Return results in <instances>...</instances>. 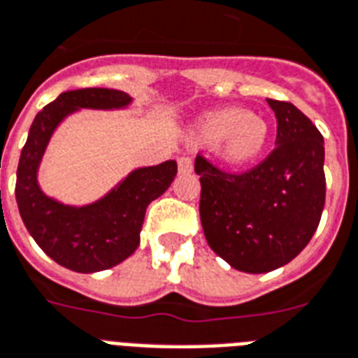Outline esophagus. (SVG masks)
I'll return each instance as SVG.
<instances>
[{"mask_svg":"<svg viewBox=\"0 0 358 358\" xmlns=\"http://www.w3.org/2000/svg\"><path fill=\"white\" fill-rule=\"evenodd\" d=\"M178 171L182 174H187L193 171V159L191 156H180L178 158Z\"/></svg>","mask_w":358,"mask_h":358,"instance_id":"1","label":"esophagus"}]
</instances>
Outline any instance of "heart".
I'll return each instance as SVG.
<instances>
[{"label":"heart","instance_id":"heart-1","mask_svg":"<svg viewBox=\"0 0 358 358\" xmlns=\"http://www.w3.org/2000/svg\"><path fill=\"white\" fill-rule=\"evenodd\" d=\"M200 143L215 145V152L229 165H246L266 149L268 123L241 108H222L206 113L196 124Z\"/></svg>","mask_w":358,"mask_h":358}]
</instances>
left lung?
<instances>
[{"mask_svg": "<svg viewBox=\"0 0 358 358\" xmlns=\"http://www.w3.org/2000/svg\"><path fill=\"white\" fill-rule=\"evenodd\" d=\"M268 104L278 119L275 149L254 169L224 173L200 154L194 159L209 248L248 274L294 259L315 235L325 204L320 130L292 103Z\"/></svg>", "mask_w": 358, "mask_h": 358, "instance_id": "obj_1", "label": "left lung"}]
</instances>
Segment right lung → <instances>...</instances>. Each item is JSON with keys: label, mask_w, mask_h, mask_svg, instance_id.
Listing matches in <instances>:
<instances>
[{"label": "right lung", "mask_w": 358, "mask_h": 358, "mask_svg": "<svg viewBox=\"0 0 358 358\" xmlns=\"http://www.w3.org/2000/svg\"><path fill=\"white\" fill-rule=\"evenodd\" d=\"M132 97L110 88L64 92L36 113L16 173V202L27 231L53 261L83 274L112 268L136 252L147 206L164 194L178 173L169 159L136 169L94 204L75 208L49 199L38 185V165L66 115L80 108L113 110Z\"/></svg>", "instance_id": "right-lung-1"}]
</instances>
